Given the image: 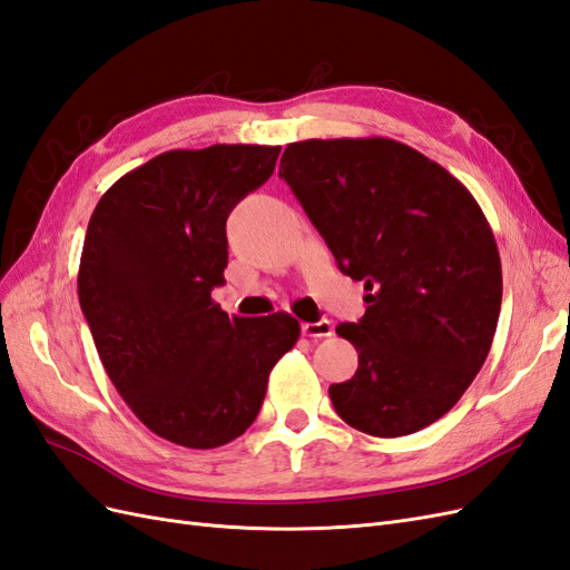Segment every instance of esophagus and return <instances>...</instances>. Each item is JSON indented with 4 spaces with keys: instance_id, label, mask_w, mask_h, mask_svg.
<instances>
[{
    "instance_id": "obj_1",
    "label": "esophagus",
    "mask_w": 570,
    "mask_h": 570,
    "mask_svg": "<svg viewBox=\"0 0 570 570\" xmlns=\"http://www.w3.org/2000/svg\"><path fill=\"white\" fill-rule=\"evenodd\" d=\"M301 330L305 336L311 338H327L334 334V324L330 320H320V322H303Z\"/></svg>"
}]
</instances>
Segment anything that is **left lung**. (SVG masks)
I'll return each instance as SVG.
<instances>
[{"label":"left lung","mask_w":570,"mask_h":570,"mask_svg":"<svg viewBox=\"0 0 570 570\" xmlns=\"http://www.w3.org/2000/svg\"><path fill=\"white\" fill-rule=\"evenodd\" d=\"M279 178L367 291L365 315L336 327L357 351L355 375L330 386L338 417L372 436L432 425L475 380L499 322L501 259L478 200L392 138L291 142Z\"/></svg>","instance_id":"8db88e82"}]
</instances>
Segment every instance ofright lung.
Here are the masks:
<instances>
[{
  "mask_svg": "<svg viewBox=\"0 0 570 570\" xmlns=\"http://www.w3.org/2000/svg\"><path fill=\"white\" fill-rule=\"evenodd\" d=\"M279 145L169 150L97 203L78 301L111 384L157 436L217 449L246 432L269 372L294 348L288 313L229 317L213 301L229 263L226 217L274 171Z\"/></svg>",
  "mask_w": 570,
  "mask_h": 570,
  "instance_id": "add662e5",
  "label": "right lung"
}]
</instances>
